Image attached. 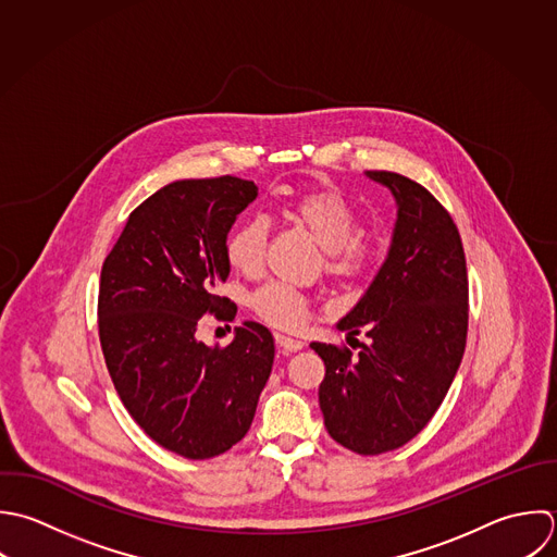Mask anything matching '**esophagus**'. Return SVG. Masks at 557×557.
<instances>
[{
    "label": "esophagus",
    "instance_id": "obj_1",
    "mask_svg": "<svg viewBox=\"0 0 557 557\" xmlns=\"http://www.w3.org/2000/svg\"><path fill=\"white\" fill-rule=\"evenodd\" d=\"M275 345L284 351H299L304 349V343L299 338H293V336H286V334H275Z\"/></svg>",
    "mask_w": 557,
    "mask_h": 557
}]
</instances>
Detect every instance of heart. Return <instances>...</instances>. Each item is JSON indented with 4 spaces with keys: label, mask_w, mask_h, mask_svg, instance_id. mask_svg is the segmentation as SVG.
I'll return each mask as SVG.
<instances>
[{
    "label": "heart",
    "mask_w": 557,
    "mask_h": 557,
    "mask_svg": "<svg viewBox=\"0 0 557 557\" xmlns=\"http://www.w3.org/2000/svg\"><path fill=\"white\" fill-rule=\"evenodd\" d=\"M288 221L299 225L325 253V271L343 282L358 280L371 271L377 258L375 243L360 234L356 208L334 188L304 190L282 206ZM269 227L260 219H249L234 227L225 240L230 267L247 277L260 275L267 260ZM253 312L267 323L284 330L299 327L310 312L304 295L286 284L271 282L251 295Z\"/></svg>",
    "instance_id": "b5f03b06"
}]
</instances>
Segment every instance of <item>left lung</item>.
<instances>
[{
  "label": "left lung",
  "instance_id": "1",
  "mask_svg": "<svg viewBox=\"0 0 557 557\" xmlns=\"http://www.w3.org/2000/svg\"><path fill=\"white\" fill-rule=\"evenodd\" d=\"M397 201L388 258L364 297L336 325L347 347L312 343L325 362L319 406L330 436L380 456L412 441L441 408L465 356L469 277L451 214L421 184L393 171H367Z\"/></svg>",
  "mask_w": 557,
  "mask_h": 557
}]
</instances>
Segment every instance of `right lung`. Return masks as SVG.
Returning a JSON list of instances; mask_svg holds the SVG:
<instances>
[{
    "label": "right lung",
    "mask_w": 557,
    "mask_h": 557,
    "mask_svg": "<svg viewBox=\"0 0 557 557\" xmlns=\"http://www.w3.org/2000/svg\"><path fill=\"white\" fill-rule=\"evenodd\" d=\"M258 197L249 180H177L147 197L106 256L99 343L112 384L145 434L188 460L225 454L251 428L271 375V332L245 321L227 347L195 332L203 314L232 321L216 288L230 275L225 240Z\"/></svg>",
    "instance_id": "obj_1"
}]
</instances>
